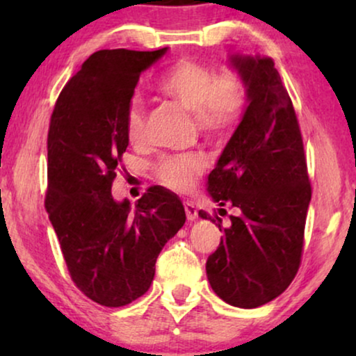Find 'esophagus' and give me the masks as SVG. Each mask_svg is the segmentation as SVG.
Here are the masks:
<instances>
[{
	"instance_id": "34e87169",
	"label": "esophagus",
	"mask_w": 356,
	"mask_h": 356,
	"mask_svg": "<svg viewBox=\"0 0 356 356\" xmlns=\"http://www.w3.org/2000/svg\"><path fill=\"white\" fill-rule=\"evenodd\" d=\"M184 212H186V218L188 220H196V217H197V209H196V206H194V204L191 202V201H186L184 202Z\"/></svg>"
}]
</instances>
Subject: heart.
I'll return each mask as SVG.
<instances>
[{
  "mask_svg": "<svg viewBox=\"0 0 356 356\" xmlns=\"http://www.w3.org/2000/svg\"><path fill=\"white\" fill-rule=\"evenodd\" d=\"M159 89L184 108L193 111L196 124L207 138H223L240 123L248 105V86L240 72H222L207 63L183 58L159 81ZM124 131L131 143L138 144L145 134V106L133 97L126 106ZM206 168L197 154H177L155 163V177L165 186L186 193Z\"/></svg>",
  "mask_w": 356,
  "mask_h": 356,
  "instance_id": "1",
  "label": "heart"
}]
</instances>
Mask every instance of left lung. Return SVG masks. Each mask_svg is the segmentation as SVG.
<instances>
[{
	"mask_svg": "<svg viewBox=\"0 0 356 356\" xmlns=\"http://www.w3.org/2000/svg\"><path fill=\"white\" fill-rule=\"evenodd\" d=\"M232 61L250 105L209 175V194L238 213L227 227L217 212L199 216L223 232L206 262L212 290L228 305L257 308L277 298L300 269L311 181L298 116L274 61Z\"/></svg>",
	"mask_w": 356,
	"mask_h": 356,
	"instance_id": "8db88e82",
	"label": "left lung"
}]
</instances>
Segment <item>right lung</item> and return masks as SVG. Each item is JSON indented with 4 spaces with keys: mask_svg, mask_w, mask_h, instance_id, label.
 I'll return each mask as SVG.
<instances>
[{
    "mask_svg": "<svg viewBox=\"0 0 356 356\" xmlns=\"http://www.w3.org/2000/svg\"><path fill=\"white\" fill-rule=\"evenodd\" d=\"M165 51H95L63 87L50 118L45 209L71 280L108 308L149 290L160 251L186 220L177 194L162 186L134 207L111 196L129 143L126 106L140 72Z\"/></svg>",
    "mask_w": 356,
    "mask_h": 356,
    "instance_id": "right-lung-1",
    "label": "right lung"
}]
</instances>
